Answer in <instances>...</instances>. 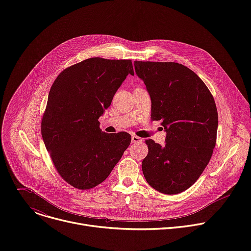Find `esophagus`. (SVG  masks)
Listing matches in <instances>:
<instances>
[{"label": "esophagus", "mask_w": 251, "mask_h": 251, "mask_svg": "<svg viewBox=\"0 0 251 251\" xmlns=\"http://www.w3.org/2000/svg\"><path fill=\"white\" fill-rule=\"evenodd\" d=\"M142 141H143L142 138H140L136 135L132 136V143H133V144H139V143H142Z\"/></svg>", "instance_id": "obj_1"}]
</instances>
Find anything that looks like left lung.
Listing matches in <instances>:
<instances>
[{
    "label": "left lung",
    "mask_w": 251,
    "mask_h": 251,
    "mask_svg": "<svg viewBox=\"0 0 251 251\" xmlns=\"http://www.w3.org/2000/svg\"><path fill=\"white\" fill-rule=\"evenodd\" d=\"M134 65L151 97V119L161 120L167 132L164 146L145 141L143 174L160 193H182L197 182L216 146V102L204 82L181 63L135 60Z\"/></svg>",
    "instance_id": "1"
}]
</instances>
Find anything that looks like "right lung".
<instances>
[{
	"mask_svg": "<svg viewBox=\"0 0 251 251\" xmlns=\"http://www.w3.org/2000/svg\"><path fill=\"white\" fill-rule=\"evenodd\" d=\"M128 75L130 59L91 57L62 70L50 87L42 136L57 173L75 189L105 181L130 145V134L104 133L98 121Z\"/></svg>",
	"mask_w": 251,
	"mask_h": 251,
	"instance_id": "right-lung-1",
	"label": "right lung"
}]
</instances>
